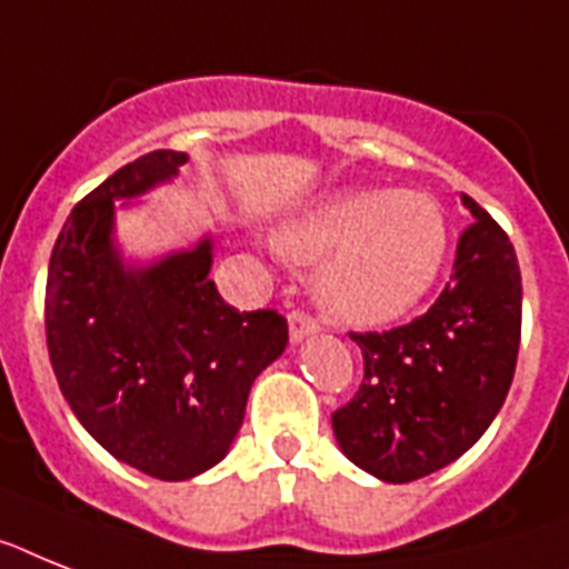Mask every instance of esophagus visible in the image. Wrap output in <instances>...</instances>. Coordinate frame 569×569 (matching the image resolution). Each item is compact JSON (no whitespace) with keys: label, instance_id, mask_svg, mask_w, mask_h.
I'll use <instances>...</instances> for the list:
<instances>
[{"label":"esophagus","instance_id":"34e87169","mask_svg":"<svg viewBox=\"0 0 569 569\" xmlns=\"http://www.w3.org/2000/svg\"><path fill=\"white\" fill-rule=\"evenodd\" d=\"M318 330H321V327H318V318H312L309 312H303V309H295L292 316H289V339H292V345H300V341L309 339V336H316Z\"/></svg>","mask_w":569,"mask_h":569}]
</instances>
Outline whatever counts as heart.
Wrapping results in <instances>:
<instances>
[{
	"mask_svg": "<svg viewBox=\"0 0 569 569\" xmlns=\"http://www.w3.org/2000/svg\"><path fill=\"white\" fill-rule=\"evenodd\" d=\"M295 266H318V295L345 325L403 318L436 286L447 257V221L436 198L415 189H353L332 196L274 233Z\"/></svg>",
	"mask_w": 569,
	"mask_h": 569,
	"instance_id": "b5f03b06",
	"label": "heart"
}]
</instances>
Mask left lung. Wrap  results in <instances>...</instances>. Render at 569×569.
I'll return each mask as SVG.
<instances>
[{"label": "left lung", "instance_id": "left-lung-1", "mask_svg": "<svg viewBox=\"0 0 569 569\" xmlns=\"http://www.w3.org/2000/svg\"><path fill=\"white\" fill-rule=\"evenodd\" d=\"M450 283L427 316L389 332H350L362 348L357 397L332 412L341 452L403 485L468 452L506 403L520 348L523 283L515 244L470 196Z\"/></svg>", "mask_w": 569, "mask_h": 569}]
</instances>
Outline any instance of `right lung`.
I'll list each match as a JSON object with an SVG mask.
<instances>
[{"instance_id":"right-lung-1","label":"right lung","mask_w":569,"mask_h":569,"mask_svg":"<svg viewBox=\"0 0 569 569\" xmlns=\"http://www.w3.org/2000/svg\"><path fill=\"white\" fill-rule=\"evenodd\" d=\"M187 160L151 151L78 201L46 280V341L69 409L110 456L163 482L228 456L253 380L289 341L274 309L221 300L210 237L149 262L119 251L117 201L131 207Z\"/></svg>"}]
</instances>
